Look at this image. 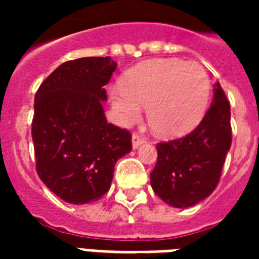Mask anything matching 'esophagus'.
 Wrapping results in <instances>:
<instances>
[{
  "instance_id": "obj_1",
  "label": "esophagus",
  "mask_w": 259,
  "mask_h": 259,
  "mask_svg": "<svg viewBox=\"0 0 259 259\" xmlns=\"http://www.w3.org/2000/svg\"><path fill=\"white\" fill-rule=\"evenodd\" d=\"M144 141H145V140H144V138H142L141 136H140V134L134 133L133 137H132V144H133V149H137V148H140V146H141L142 144H144Z\"/></svg>"
}]
</instances>
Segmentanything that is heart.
<instances>
[{
    "label": "heart",
    "instance_id": "obj_1",
    "mask_svg": "<svg viewBox=\"0 0 259 259\" xmlns=\"http://www.w3.org/2000/svg\"><path fill=\"white\" fill-rule=\"evenodd\" d=\"M211 80L195 62L152 59L133 67L122 84L110 91L118 119L129 125L148 106V122L162 137H181L192 132L208 109Z\"/></svg>",
    "mask_w": 259,
    "mask_h": 259
}]
</instances>
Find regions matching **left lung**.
Returning <instances> with one entry per match:
<instances>
[{
	"label": "left lung",
	"instance_id": "1",
	"mask_svg": "<svg viewBox=\"0 0 259 259\" xmlns=\"http://www.w3.org/2000/svg\"><path fill=\"white\" fill-rule=\"evenodd\" d=\"M230 117V102L217 82L212 103L196 129L185 137L157 144L150 184L162 201L187 208L213 192L233 140Z\"/></svg>",
	"mask_w": 259,
	"mask_h": 259
}]
</instances>
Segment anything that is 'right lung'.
Instances as JSON below:
<instances>
[{"label":"right lung","instance_id":"right-lung-1","mask_svg":"<svg viewBox=\"0 0 259 259\" xmlns=\"http://www.w3.org/2000/svg\"><path fill=\"white\" fill-rule=\"evenodd\" d=\"M117 63L110 56L63 63L38 87L32 121L36 170L67 203L86 204L109 191L132 134L107 123L102 102Z\"/></svg>","mask_w":259,"mask_h":259}]
</instances>
